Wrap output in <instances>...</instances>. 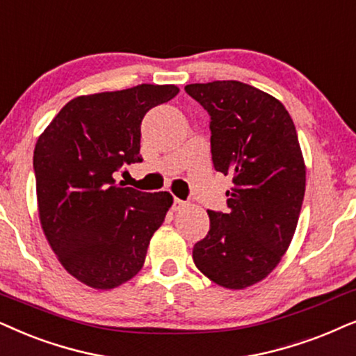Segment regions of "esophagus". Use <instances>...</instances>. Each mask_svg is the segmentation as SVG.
I'll list each match as a JSON object with an SVG mask.
<instances>
[{
    "label": "esophagus",
    "mask_w": 356,
    "mask_h": 356,
    "mask_svg": "<svg viewBox=\"0 0 356 356\" xmlns=\"http://www.w3.org/2000/svg\"><path fill=\"white\" fill-rule=\"evenodd\" d=\"M184 207H186V202L181 201V200H178V197H175L172 209L173 211H181V209H184Z\"/></svg>",
    "instance_id": "1"
}]
</instances>
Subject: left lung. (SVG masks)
I'll use <instances>...</instances> for the list:
<instances>
[{"label": "left lung", "instance_id": "left-lung-1", "mask_svg": "<svg viewBox=\"0 0 356 356\" xmlns=\"http://www.w3.org/2000/svg\"><path fill=\"white\" fill-rule=\"evenodd\" d=\"M184 91L211 116L212 165L234 183L229 211H207L209 232L193 260L214 283L243 289L273 271L296 230L306 191L296 127L278 99L245 83H195Z\"/></svg>", "mask_w": 356, "mask_h": 356}]
</instances>
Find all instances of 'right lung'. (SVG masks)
<instances>
[{"mask_svg": "<svg viewBox=\"0 0 356 356\" xmlns=\"http://www.w3.org/2000/svg\"><path fill=\"white\" fill-rule=\"evenodd\" d=\"M178 91L144 83L78 96L37 138L42 230L63 268L91 288H116L140 271L152 235L173 204L170 193L122 188L114 175L142 161V119Z\"/></svg>", "mask_w": 356, "mask_h": 356, "instance_id": "obj_1", "label": "right lung"}]
</instances>
